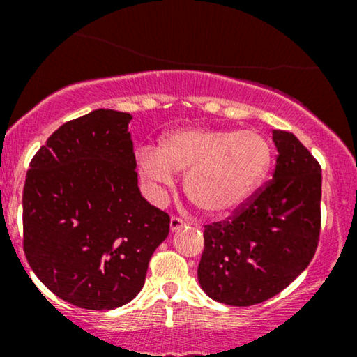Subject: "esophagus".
Listing matches in <instances>:
<instances>
[{
    "instance_id": "1",
    "label": "esophagus",
    "mask_w": 357,
    "mask_h": 357,
    "mask_svg": "<svg viewBox=\"0 0 357 357\" xmlns=\"http://www.w3.org/2000/svg\"><path fill=\"white\" fill-rule=\"evenodd\" d=\"M184 225H186V221L179 218V216H173V218H171V223H169V227H171V231H176V230H179V228H183Z\"/></svg>"
}]
</instances>
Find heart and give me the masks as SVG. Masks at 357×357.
<instances>
[{
  "label": "heart",
  "instance_id": "heart-1",
  "mask_svg": "<svg viewBox=\"0 0 357 357\" xmlns=\"http://www.w3.org/2000/svg\"><path fill=\"white\" fill-rule=\"evenodd\" d=\"M272 162V149L253 130L181 129L159 149L144 147L139 165L146 178L171 184L176 171H188L184 191L208 215H227L257 190Z\"/></svg>",
  "mask_w": 357,
  "mask_h": 357
}]
</instances>
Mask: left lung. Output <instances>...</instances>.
<instances>
[{
    "instance_id": "left-lung-1",
    "label": "left lung",
    "mask_w": 357,
    "mask_h": 357,
    "mask_svg": "<svg viewBox=\"0 0 357 357\" xmlns=\"http://www.w3.org/2000/svg\"><path fill=\"white\" fill-rule=\"evenodd\" d=\"M273 178L227 220L204 225L198 280L221 304L268 301L304 272L317 250L321 165L292 132L273 130Z\"/></svg>"
}]
</instances>
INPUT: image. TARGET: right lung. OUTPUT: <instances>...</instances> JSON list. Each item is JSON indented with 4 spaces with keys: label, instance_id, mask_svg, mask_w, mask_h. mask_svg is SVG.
Listing matches in <instances>:
<instances>
[{
    "label": "right lung",
    "instance_id": "add662e5",
    "mask_svg": "<svg viewBox=\"0 0 357 357\" xmlns=\"http://www.w3.org/2000/svg\"><path fill=\"white\" fill-rule=\"evenodd\" d=\"M97 109L60 126L30 162L23 188V250L56 297L116 309L144 285L169 215L142 198L127 124Z\"/></svg>",
    "mask_w": 357,
    "mask_h": 357
}]
</instances>
